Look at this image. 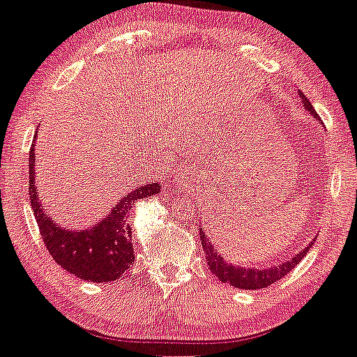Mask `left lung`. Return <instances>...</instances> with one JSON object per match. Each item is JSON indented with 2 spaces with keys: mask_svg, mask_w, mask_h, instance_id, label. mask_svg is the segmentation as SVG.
Masks as SVG:
<instances>
[{
  "mask_svg": "<svg viewBox=\"0 0 357 357\" xmlns=\"http://www.w3.org/2000/svg\"><path fill=\"white\" fill-rule=\"evenodd\" d=\"M300 98L303 107L312 114L313 117L318 121V114L313 109V105L310 100H306L305 95L300 91ZM199 236L202 240V248H204L206 260H208V266L211 272L220 279L221 282H228L229 286L238 287V289H262L274 284L275 281H279L281 278H284L287 272H291L294 267L300 264V260L306 255V252L312 248V245L315 243V240L312 243H308V247H305L303 250L294 254L291 259L282 260L281 264H275V266L264 267V269H255V267H245V266H235L229 260H226L223 255L218 252V248L211 243L208 235L204 233V228H199Z\"/></svg>",
  "mask_w": 357,
  "mask_h": 357,
  "instance_id": "8db88e82",
  "label": "left lung"
}]
</instances>
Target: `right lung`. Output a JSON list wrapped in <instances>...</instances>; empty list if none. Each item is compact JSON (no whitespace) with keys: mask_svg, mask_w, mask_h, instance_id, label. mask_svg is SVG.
Instances as JSON below:
<instances>
[{"mask_svg":"<svg viewBox=\"0 0 357 357\" xmlns=\"http://www.w3.org/2000/svg\"><path fill=\"white\" fill-rule=\"evenodd\" d=\"M36 141L37 132L29 155V189L33 216L39 225L45 248L63 269L83 281H116L134 262L131 228L128 225L129 211L134 201L158 194L162 185L160 182H151L131 190L116 202L105 218L90 228H66L47 213L39 199L36 183Z\"/></svg>","mask_w":357,"mask_h":357,"instance_id":"add662e5","label":"right lung"}]
</instances>
